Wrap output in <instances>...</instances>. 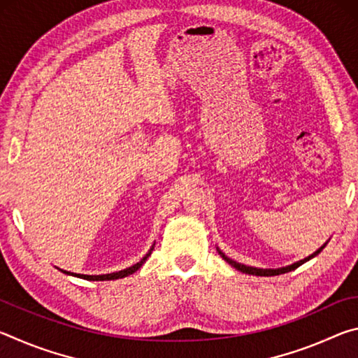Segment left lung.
<instances>
[{"label": "left lung", "instance_id": "1", "mask_svg": "<svg viewBox=\"0 0 358 358\" xmlns=\"http://www.w3.org/2000/svg\"><path fill=\"white\" fill-rule=\"evenodd\" d=\"M330 240H327L325 243L319 248L317 251H314L311 256H308V257H305V259H301V260H299V262H294L292 265H287V266H281V268H257V266H250V265H243V264H240V262H237V260H234V259H230V257H227L226 254H224L220 248H216V251L220 252V256L226 260V262L229 264V265H232L235 270H238V271H241V273H246V275H252V276H276V275H282V273H287V271H292V270H295L296 266H300V265H303L305 262H308V260H311L313 257H316L317 254L324 250V248L327 246V243H329Z\"/></svg>", "mask_w": 358, "mask_h": 358}]
</instances>
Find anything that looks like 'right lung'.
I'll return each instance as SVG.
<instances>
[{
    "label": "right lung",
    "mask_w": 358,
    "mask_h": 358,
    "mask_svg": "<svg viewBox=\"0 0 358 358\" xmlns=\"http://www.w3.org/2000/svg\"><path fill=\"white\" fill-rule=\"evenodd\" d=\"M153 248H155V245L150 248V251L145 254V256L138 260L137 264H134V265H131L129 268H124V270H120V271H113V273H106V275H82V273H72V271H66V270H63V268H57L62 271V273H64V275H69V276H76V278H82V280H87V281H110V280H120V278H126V276H129V275H132V273H136V271L141 268V266L145 264V260H147L150 256H151V251H153Z\"/></svg>",
    "instance_id": "add662e5"
}]
</instances>
